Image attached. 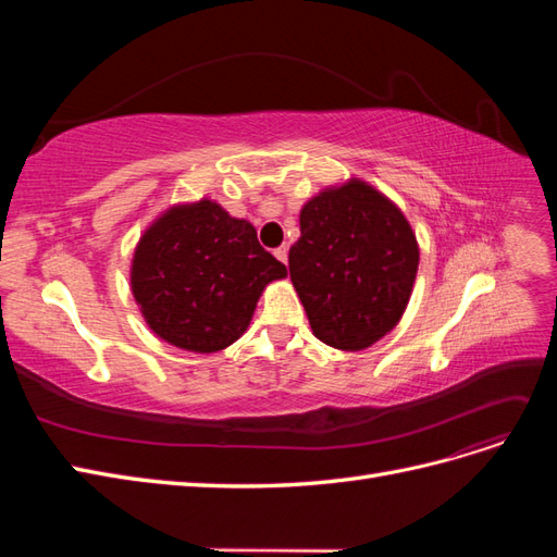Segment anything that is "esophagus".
Wrapping results in <instances>:
<instances>
[{
  "instance_id": "1",
  "label": "esophagus",
  "mask_w": 557,
  "mask_h": 557,
  "mask_svg": "<svg viewBox=\"0 0 557 557\" xmlns=\"http://www.w3.org/2000/svg\"><path fill=\"white\" fill-rule=\"evenodd\" d=\"M274 256H276V260L283 262V264L288 262V246H278V248L274 250Z\"/></svg>"
}]
</instances>
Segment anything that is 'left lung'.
<instances>
[{
    "instance_id": "left-lung-1",
    "label": "left lung",
    "mask_w": 557,
    "mask_h": 557,
    "mask_svg": "<svg viewBox=\"0 0 557 557\" xmlns=\"http://www.w3.org/2000/svg\"><path fill=\"white\" fill-rule=\"evenodd\" d=\"M290 246V281L313 334L362 350L391 332L413 293L420 250L395 201L350 178L311 197Z\"/></svg>"
}]
</instances>
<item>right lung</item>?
<instances>
[{
	"instance_id": "obj_1",
	"label": "right lung",
	"mask_w": 557,
	"mask_h": 557,
	"mask_svg": "<svg viewBox=\"0 0 557 557\" xmlns=\"http://www.w3.org/2000/svg\"><path fill=\"white\" fill-rule=\"evenodd\" d=\"M288 276L244 218L218 201L174 205L134 248L129 285L146 325L190 352H218L248 330L262 290Z\"/></svg>"
}]
</instances>
